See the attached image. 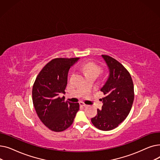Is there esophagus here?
<instances>
[{"mask_svg": "<svg viewBox=\"0 0 160 160\" xmlns=\"http://www.w3.org/2000/svg\"><path fill=\"white\" fill-rule=\"evenodd\" d=\"M80 106H83V107L88 106L87 104H86L84 102H80Z\"/></svg>", "mask_w": 160, "mask_h": 160, "instance_id": "esophagus-1", "label": "esophagus"}]
</instances>
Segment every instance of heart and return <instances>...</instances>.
<instances>
[{"label":"heart","mask_w":160,"mask_h":160,"mask_svg":"<svg viewBox=\"0 0 160 160\" xmlns=\"http://www.w3.org/2000/svg\"><path fill=\"white\" fill-rule=\"evenodd\" d=\"M80 67L85 72L86 75L93 72L99 74L100 72V67L93 62H87L85 63H82L80 65Z\"/></svg>","instance_id":"heart-1"}]
</instances>
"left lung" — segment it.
I'll use <instances>...</instances> for the list:
<instances>
[{"instance_id": "left-lung-1", "label": "left lung", "mask_w": 160, "mask_h": 160, "mask_svg": "<svg viewBox=\"0 0 160 160\" xmlns=\"http://www.w3.org/2000/svg\"><path fill=\"white\" fill-rule=\"evenodd\" d=\"M106 62L110 76L100 89L104 95L102 110L91 122L99 130L108 131L117 128L128 115L134 99L133 80L128 70L108 55H102Z\"/></svg>"}]
</instances>
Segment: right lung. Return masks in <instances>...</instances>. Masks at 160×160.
I'll return each mask as SVG.
<instances>
[{
	"label": "right lung",
	"mask_w": 160,
	"mask_h": 160,
	"mask_svg": "<svg viewBox=\"0 0 160 160\" xmlns=\"http://www.w3.org/2000/svg\"><path fill=\"white\" fill-rule=\"evenodd\" d=\"M79 58H57L47 63L39 72L32 88V101L36 112L46 127L62 132L72 124L79 110V103L65 101L67 74Z\"/></svg>",
	"instance_id": "add662e5"
}]
</instances>
